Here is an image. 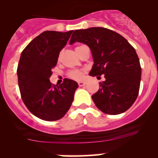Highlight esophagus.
Instances as JSON below:
<instances>
[{"label": "esophagus", "mask_w": 158, "mask_h": 158, "mask_svg": "<svg viewBox=\"0 0 158 158\" xmlns=\"http://www.w3.org/2000/svg\"><path fill=\"white\" fill-rule=\"evenodd\" d=\"M85 83H86L85 82H82V81H80V82H78V85H79V86H83V85H85Z\"/></svg>", "instance_id": "34e87169"}]
</instances>
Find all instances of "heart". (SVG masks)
I'll return each mask as SVG.
<instances>
[{
  "instance_id": "b5f03b06",
  "label": "heart",
  "mask_w": 158,
  "mask_h": 158,
  "mask_svg": "<svg viewBox=\"0 0 158 158\" xmlns=\"http://www.w3.org/2000/svg\"><path fill=\"white\" fill-rule=\"evenodd\" d=\"M81 47H82V46H76V48H75L76 52ZM59 56H60V54ZM82 75H83V70L81 69H72L67 73L68 77L72 79H74V80H80L82 77Z\"/></svg>"
}]
</instances>
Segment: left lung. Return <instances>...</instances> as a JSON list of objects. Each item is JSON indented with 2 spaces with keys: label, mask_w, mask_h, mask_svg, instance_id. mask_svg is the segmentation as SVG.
Listing matches in <instances>:
<instances>
[{
  "label": "left lung",
  "mask_w": 158,
  "mask_h": 158,
  "mask_svg": "<svg viewBox=\"0 0 158 158\" xmlns=\"http://www.w3.org/2000/svg\"><path fill=\"white\" fill-rule=\"evenodd\" d=\"M83 43L92 51L94 65L90 76L105 75L98 92L92 95L96 107L109 114L127 111L136 100L141 67L135 49L125 38L105 27L76 30L70 44Z\"/></svg>",
  "instance_id": "obj_1"
}]
</instances>
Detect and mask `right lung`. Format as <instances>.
Segmentation results:
<instances>
[{
  "instance_id": "1",
  "label": "right lung",
  "mask_w": 158,
  "mask_h": 158,
  "mask_svg": "<svg viewBox=\"0 0 158 158\" xmlns=\"http://www.w3.org/2000/svg\"><path fill=\"white\" fill-rule=\"evenodd\" d=\"M73 30L44 31L25 47L17 66L18 85L23 103L39 118L56 121L71 106L77 82L69 79L55 85L49 81L60 50Z\"/></svg>"
}]
</instances>
